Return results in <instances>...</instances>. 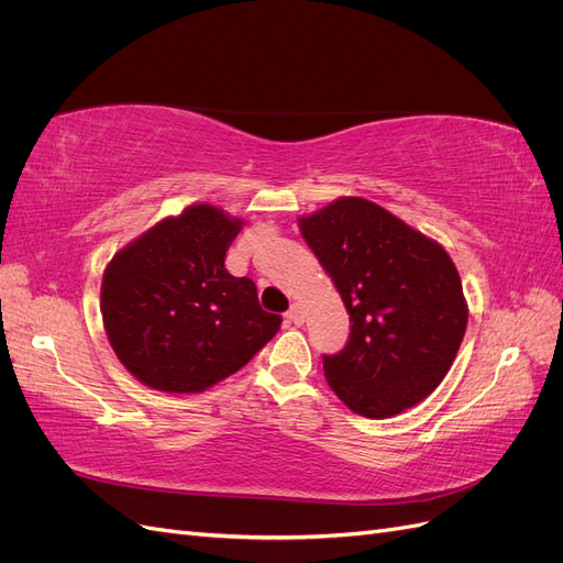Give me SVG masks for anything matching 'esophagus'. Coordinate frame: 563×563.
<instances>
[{"label":"esophagus","instance_id":"obj_1","mask_svg":"<svg viewBox=\"0 0 563 563\" xmlns=\"http://www.w3.org/2000/svg\"><path fill=\"white\" fill-rule=\"evenodd\" d=\"M286 319L291 321V323H296V327H302V321H305V314H302V308L298 302H294L291 308H288V312H286Z\"/></svg>","mask_w":563,"mask_h":563}]
</instances>
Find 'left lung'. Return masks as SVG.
I'll list each match as a JSON object with an SVG mask.
<instances>
[{
  "label": "left lung",
  "mask_w": 563,
  "mask_h": 563,
  "mask_svg": "<svg viewBox=\"0 0 563 563\" xmlns=\"http://www.w3.org/2000/svg\"><path fill=\"white\" fill-rule=\"evenodd\" d=\"M350 314L323 376L350 411L391 418L444 380L467 329L463 282L444 246L378 203L340 197L298 220Z\"/></svg>",
  "instance_id": "obj_1"
}]
</instances>
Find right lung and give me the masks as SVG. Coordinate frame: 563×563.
I'll list each match as a JSON object with an SVG mask.
<instances>
[{"label":"right lung","instance_id":"1","mask_svg":"<svg viewBox=\"0 0 563 563\" xmlns=\"http://www.w3.org/2000/svg\"><path fill=\"white\" fill-rule=\"evenodd\" d=\"M242 220L195 203L108 263L100 312L117 360L143 385L190 395L246 366L282 327L225 253Z\"/></svg>","mask_w":563,"mask_h":563}]
</instances>
